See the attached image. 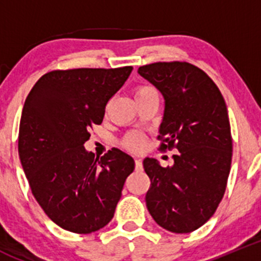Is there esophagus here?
I'll return each instance as SVG.
<instances>
[{
  "mask_svg": "<svg viewBox=\"0 0 261 261\" xmlns=\"http://www.w3.org/2000/svg\"><path fill=\"white\" fill-rule=\"evenodd\" d=\"M135 168L136 170L143 169V162H141V159H135Z\"/></svg>",
  "mask_w": 261,
  "mask_h": 261,
  "instance_id": "esophagus-1",
  "label": "esophagus"
}]
</instances>
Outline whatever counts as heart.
I'll return each instance as SVG.
<instances>
[{
    "label": "heart",
    "instance_id": "b5f03b06",
    "mask_svg": "<svg viewBox=\"0 0 261 261\" xmlns=\"http://www.w3.org/2000/svg\"><path fill=\"white\" fill-rule=\"evenodd\" d=\"M155 89L150 86H141L138 87L135 91V98H139V97L146 96V94L155 93ZM125 146L128 147L131 150H140L141 147L144 146V139L141 138L140 135H130L126 138L125 140Z\"/></svg>",
    "mask_w": 261,
    "mask_h": 261
}]
</instances>
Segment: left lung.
Instances as JSON below:
<instances>
[{
  "label": "left lung",
  "mask_w": 261,
  "mask_h": 261,
  "mask_svg": "<svg viewBox=\"0 0 261 261\" xmlns=\"http://www.w3.org/2000/svg\"><path fill=\"white\" fill-rule=\"evenodd\" d=\"M138 73L164 97L160 149L179 151L172 167L144 159L151 181L147 211L170 232H192L217 210L230 174L232 139L225 99L215 82L189 63H152Z\"/></svg>",
  "instance_id": "8db88e82"
}]
</instances>
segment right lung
Returning a JSON list of instances; mask_svg holds the SVG:
<instances>
[{
	"instance_id": "right-lung-1",
	"label": "right lung",
	"mask_w": 261,
	"mask_h": 261,
	"mask_svg": "<svg viewBox=\"0 0 261 261\" xmlns=\"http://www.w3.org/2000/svg\"><path fill=\"white\" fill-rule=\"evenodd\" d=\"M133 67L80 68L44 74L21 114L18 155L34 197L54 223L91 233L114 217L135 162L114 147L94 156L84 149L89 128L103 121L107 102Z\"/></svg>"
}]
</instances>
